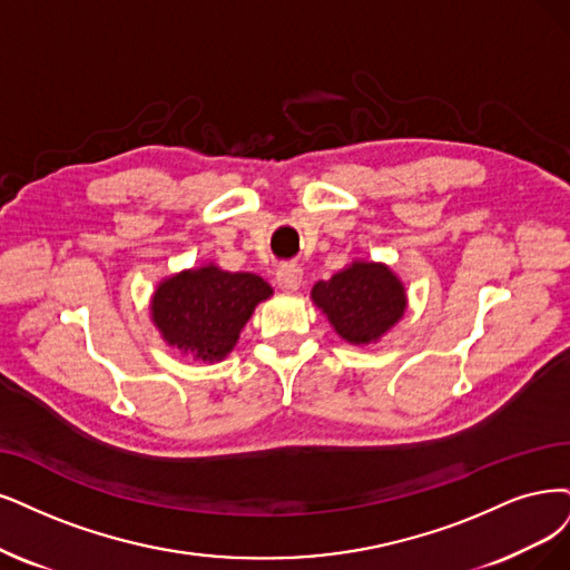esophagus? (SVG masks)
<instances>
[{"label": "esophagus", "mask_w": 570, "mask_h": 570, "mask_svg": "<svg viewBox=\"0 0 570 570\" xmlns=\"http://www.w3.org/2000/svg\"><path fill=\"white\" fill-rule=\"evenodd\" d=\"M303 284V269L296 265H282L277 269V286L282 291H298Z\"/></svg>", "instance_id": "obj_1"}]
</instances>
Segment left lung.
<instances>
[{
    "instance_id": "obj_1",
    "label": "left lung",
    "mask_w": 570,
    "mask_h": 570,
    "mask_svg": "<svg viewBox=\"0 0 570 570\" xmlns=\"http://www.w3.org/2000/svg\"><path fill=\"white\" fill-rule=\"evenodd\" d=\"M312 301L350 345L377 343L404 317L406 288L385 263L354 261L312 286Z\"/></svg>"
}]
</instances>
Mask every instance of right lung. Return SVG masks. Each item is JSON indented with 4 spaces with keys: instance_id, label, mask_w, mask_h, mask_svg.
Masks as SVG:
<instances>
[{
    "instance_id": "add662e5",
    "label": "right lung",
    "mask_w": 570,
    "mask_h": 570,
    "mask_svg": "<svg viewBox=\"0 0 570 570\" xmlns=\"http://www.w3.org/2000/svg\"><path fill=\"white\" fill-rule=\"evenodd\" d=\"M272 288L258 274L208 263L164 279L153 296V322L166 345L202 362H223Z\"/></svg>"
}]
</instances>
